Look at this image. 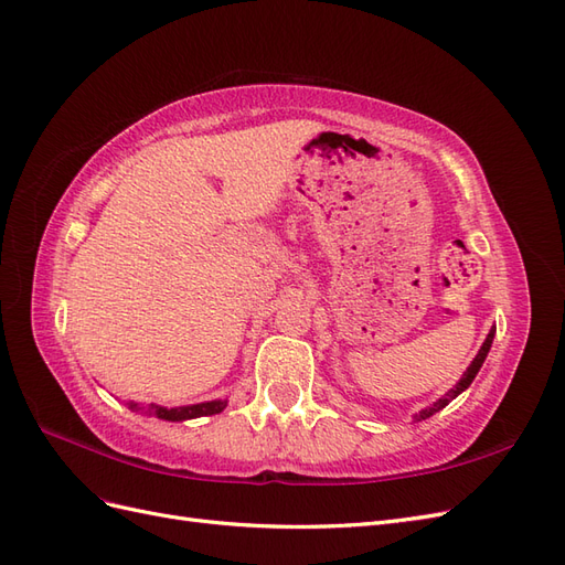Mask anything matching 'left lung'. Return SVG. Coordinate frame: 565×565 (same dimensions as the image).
I'll return each instance as SVG.
<instances>
[{
  "mask_svg": "<svg viewBox=\"0 0 565 565\" xmlns=\"http://www.w3.org/2000/svg\"><path fill=\"white\" fill-rule=\"evenodd\" d=\"M492 337H494V330H490V334L486 337V341H483V347H481V351H478V355L473 358V363L467 367V372H465V377H461L457 384H455V388H450L446 396H443L434 407H426V409H422V413L417 415V422H422V419H426V417H431L434 413H438V409H443L446 407L452 398H457L461 391L465 388H469V384L473 382V377L478 374V370H481V365H483V361H486V355H488V351H490V344H492Z\"/></svg>",
  "mask_w": 565,
  "mask_h": 565,
  "instance_id": "left-lung-1",
  "label": "left lung"
}]
</instances>
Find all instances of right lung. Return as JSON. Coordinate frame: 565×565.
Masks as SVG:
<instances>
[{
  "instance_id": "add662e5",
  "label": "right lung",
  "mask_w": 565,
  "mask_h": 565,
  "mask_svg": "<svg viewBox=\"0 0 565 565\" xmlns=\"http://www.w3.org/2000/svg\"><path fill=\"white\" fill-rule=\"evenodd\" d=\"M129 409H136V413H143L150 417H160L167 422H183V419H195V417H207L216 415L226 407V401H212V403H200V405H185V407H160V405H139L129 401Z\"/></svg>"
}]
</instances>
